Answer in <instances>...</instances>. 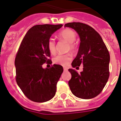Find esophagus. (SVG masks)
I'll use <instances>...</instances> for the list:
<instances>
[{
  "mask_svg": "<svg viewBox=\"0 0 121 121\" xmlns=\"http://www.w3.org/2000/svg\"><path fill=\"white\" fill-rule=\"evenodd\" d=\"M63 70H64V71H67L68 70V69L66 67H64L63 68Z\"/></svg>",
  "mask_w": 121,
  "mask_h": 121,
  "instance_id": "34e87169",
  "label": "esophagus"
}]
</instances>
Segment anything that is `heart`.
<instances>
[{
    "instance_id": "heart-1",
    "label": "heart",
    "mask_w": 121,
    "mask_h": 121,
    "mask_svg": "<svg viewBox=\"0 0 121 121\" xmlns=\"http://www.w3.org/2000/svg\"><path fill=\"white\" fill-rule=\"evenodd\" d=\"M59 37L65 40V42L69 43V47L68 49L70 51H74L76 49V45L74 42L76 38V34L72 29H66L62 31H61L59 34ZM47 48L49 51L52 54H54L56 52V44L53 38H50L47 42ZM72 60V56L70 54H58L53 58V62L58 65H62V66H67L69 65L70 61Z\"/></svg>"
}]
</instances>
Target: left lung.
Returning <instances> with one entry per match:
<instances>
[{
    "mask_svg": "<svg viewBox=\"0 0 121 121\" xmlns=\"http://www.w3.org/2000/svg\"><path fill=\"white\" fill-rule=\"evenodd\" d=\"M79 36L78 52L72 63L73 68L83 65L82 72L69 69L72 75L69 85L77 97L89 99L101 92L109 78L110 54L101 36L97 31L83 23L71 22L65 25Z\"/></svg>",
    "mask_w": 121,
    "mask_h": 121,
    "instance_id": "obj_1",
    "label": "left lung"
}]
</instances>
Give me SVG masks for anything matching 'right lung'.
<instances>
[{
    "mask_svg": "<svg viewBox=\"0 0 121 121\" xmlns=\"http://www.w3.org/2000/svg\"><path fill=\"white\" fill-rule=\"evenodd\" d=\"M63 26L36 25L25 35L16 56V81L29 99L36 103L48 101L55 95L56 84L63 73V67L54 64L43 69V63H52L47 42L51 35Z\"/></svg>",
    "mask_w": 121,
    "mask_h": 121,
    "instance_id": "add662e5",
    "label": "right lung"
}]
</instances>
